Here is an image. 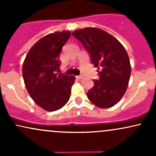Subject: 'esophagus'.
<instances>
[{
    "instance_id": "obj_1",
    "label": "esophagus",
    "mask_w": 156,
    "mask_h": 156,
    "mask_svg": "<svg viewBox=\"0 0 156 156\" xmlns=\"http://www.w3.org/2000/svg\"><path fill=\"white\" fill-rule=\"evenodd\" d=\"M76 78H78V79H82V78H83V76H76Z\"/></svg>"
}]
</instances>
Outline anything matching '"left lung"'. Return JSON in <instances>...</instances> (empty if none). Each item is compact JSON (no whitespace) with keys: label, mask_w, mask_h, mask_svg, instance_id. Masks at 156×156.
I'll list each match as a JSON object with an SVG mask.
<instances>
[{"label":"left lung","mask_w":156,"mask_h":156,"mask_svg":"<svg viewBox=\"0 0 156 156\" xmlns=\"http://www.w3.org/2000/svg\"><path fill=\"white\" fill-rule=\"evenodd\" d=\"M91 55L92 63L98 67L100 79L87 98L94 105L108 108L115 105L126 92L131 66L124 46L108 32L98 28H85L73 32Z\"/></svg>","instance_id":"left-lung-1"}]
</instances>
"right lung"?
Segmentation results:
<instances>
[{"mask_svg":"<svg viewBox=\"0 0 156 156\" xmlns=\"http://www.w3.org/2000/svg\"><path fill=\"white\" fill-rule=\"evenodd\" d=\"M70 35L69 31H63L44 36L32 46L23 62L27 91L34 101L48 112L62 108L70 98L76 77L56 73L62 47Z\"/></svg>","mask_w":156,"mask_h":156,"instance_id":"1","label":"right lung"}]
</instances>
